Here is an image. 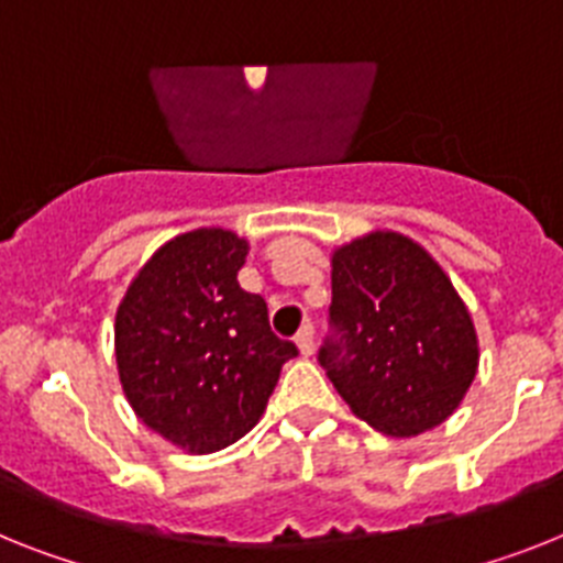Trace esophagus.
Returning a JSON list of instances; mask_svg holds the SVG:
<instances>
[{"mask_svg":"<svg viewBox=\"0 0 563 563\" xmlns=\"http://www.w3.org/2000/svg\"><path fill=\"white\" fill-rule=\"evenodd\" d=\"M295 343H297V349H300V354H303V357H309V354L314 352V325L311 323L300 325V332H297Z\"/></svg>","mask_w":563,"mask_h":563,"instance_id":"34e87169","label":"esophagus"}]
</instances>
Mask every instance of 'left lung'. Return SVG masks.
Instances as JSON below:
<instances>
[{
  "label": "left lung",
  "instance_id": "8db88e82",
  "mask_svg": "<svg viewBox=\"0 0 563 563\" xmlns=\"http://www.w3.org/2000/svg\"><path fill=\"white\" fill-rule=\"evenodd\" d=\"M332 334L318 352L340 398L377 432L434 429L478 372V338L443 268L398 231H372L332 257Z\"/></svg>",
  "mask_w": 563,
  "mask_h": 563
}]
</instances>
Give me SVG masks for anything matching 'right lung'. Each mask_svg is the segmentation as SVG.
<instances>
[{
	"instance_id": "right-lung-1",
	"label": "right lung",
	"mask_w": 563,
	"mask_h": 563,
	"mask_svg": "<svg viewBox=\"0 0 563 563\" xmlns=\"http://www.w3.org/2000/svg\"><path fill=\"white\" fill-rule=\"evenodd\" d=\"M245 254L234 231L179 234L140 268L117 309L125 398L145 427L194 455L240 441L297 354L272 332L266 300L240 289Z\"/></svg>"
}]
</instances>
